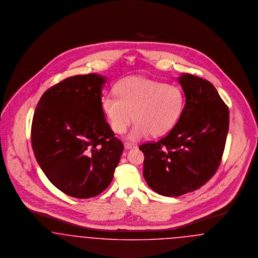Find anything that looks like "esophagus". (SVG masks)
<instances>
[{"label":"esophagus","mask_w":258,"mask_h":258,"mask_svg":"<svg viewBox=\"0 0 258 258\" xmlns=\"http://www.w3.org/2000/svg\"><path fill=\"white\" fill-rule=\"evenodd\" d=\"M124 147H125V149H131V148H136L137 146H135L132 143H125Z\"/></svg>","instance_id":"34e87169"}]
</instances>
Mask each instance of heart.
Here are the masks:
<instances>
[{"instance_id": "obj_1", "label": "heart", "mask_w": 258, "mask_h": 258, "mask_svg": "<svg viewBox=\"0 0 258 258\" xmlns=\"http://www.w3.org/2000/svg\"><path fill=\"white\" fill-rule=\"evenodd\" d=\"M114 93L103 97V110L116 134L125 133L134 118L136 123L129 134L132 141L150 134H167L184 108V95L178 87L151 79H123L114 87Z\"/></svg>"}]
</instances>
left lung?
I'll return each mask as SVG.
<instances>
[{
    "mask_svg": "<svg viewBox=\"0 0 258 258\" xmlns=\"http://www.w3.org/2000/svg\"><path fill=\"white\" fill-rule=\"evenodd\" d=\"M186 103L170 132L140 146L144 176L159 195L179 197L200 189L213 176L224 154L229 111L213 85L183 74L178 78Z\"/></svg>",
    "mask_w": 258,
    "mask_h": 258,
    "instance_id": "left-lung-1",
    "label": "left lung"
}]
</instances>
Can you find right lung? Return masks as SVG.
<instances>
[{"instance_id": "1", "label": "right lung", "mask_w": 258, "mask_h": 258, "mask_svg": "<svg viewBox=\"0 0 258 258\" xmlns=\"http://www.w3.org/2000/svg\"><path fill=\"white\" fill-rule=\"evenodd\" d=\"M97 74L64 79L46 90L34 111V156L58 190L77 199L101 194L112 182L123 152L102 109Z\"/></svg>"}]
</instances>
